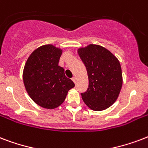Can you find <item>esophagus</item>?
<instances>
[{
  "mask_svg": "<svg viewBox=\"0 0 148 148\" xmlns=\"http://www.w3.org/2000/svg\"><path fill=\"white\" fill-rule=\"evenodd\" d=\"M72 81H74V83H76V77H72Z\"/></svg>",
  "mask_w": 148,
  "mask_h": 148,
  "instance_id": "1",
  "label": "esophagus"
}]
</instances>
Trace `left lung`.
Returning a JSON list of instances; mask_svg holds the SVG:
<instances>
[{
  "label": "left lung",
  "instance_id": "obj_1",
  "mask_svg": "<svg viewBox=\"0 0 148 148\" xmlns=\"http://www.w3.org/2000/svg\"><path fill=\"white\" fill-rule=\"evenodd\" d=\"M88 71V90L81 93L84 102L94 110H103L114 103L122 86L121 64L104 47L90 45L78 49Z\"/></svg>",
  "mask_w": 148,
  "mask_h": 148
}]
</instances>
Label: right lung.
Here are the masks:
<instances>
[{
  "label": "right lung",
  "instance_id": "add662e5",
  "mask_svg": "<svg viewBox=\"0 0 148 148\" xmlns=\"http://www.w3.org/2000/svg\"><path fill=\"white\" fill-rule=\"evenodd\" d=\"M62 51L51 45L38 47L27 60L23 73L26 90L31 98L40 107L58 108L64 101L74 82L58 65Z\"/></svg>",
  "mask_w": 148,
  "mask_h": 148
}]
</instances>
